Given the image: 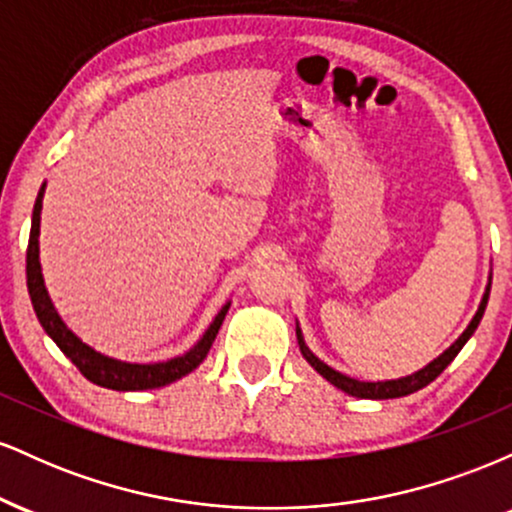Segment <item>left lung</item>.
<instances>
[{
    "label": "left lung",
    "instance_id": "left-lung-1",
    "mask_svg": "<svg viewBox=\"0 0 512 512\" xmlns=\"http://www.w3.org/2000/svg\"><path fill=\"white\" fill-rule=\"evenodd\" d=\"M489 293H491V272H489V284H486L484 296H481V303H479L477 313H474L472 320H469L467 330H464L460 337H457L455 342H452L448 349H445L438 358H433L431 363H426L424 368L414 370V373H411V375H404V378L378 380V383H370V380L349 378V375L339 373V370H334L332 366H327L325 361H320V358H317L313 351L308 349V344H305V339H303V330H301V325H298V322H296V339H298V346H301V354H303L305 361H308L310 366H313L317 373H320L322 378L327 380V383L337 387V390L346 392V395L361 397V399H397V397H407V395H411V392H419L421 387H426L428 383H433V380H436L438 375L450 366L452 358L460 354V349L469 342V337H472L474 330H477V327H479L481 317H484L486 303H489Z\"/></svg>",
    "mask_w": 512,
    "mask_h": 512
}]
</instances>
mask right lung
Wrapping results in <instances>:
<instances>
[{
  "label": "right lung",
  "instance_id": "obj_1",
  "mask_svg": "<svg viewBox=\"0 0 512 512\" xmlns=\"http://www.w3.org/2000/svg\"><path fill=\"white\" fill-rule=\"evenodd\" d=\"M48 180L40 185L38 197L33 204V216H31V238H28V252H26V281H28V296H31L33 310L38 315L40 325L48 332V337L62 349V354L81 370L86 380L91 383L108 387V390L117 392H137V390H154V387H166L175 380L185 378L187 373H192L199 363L204 361L209 354L211 344H214L216 334L221 330V322L226 317L231 301L216 313L211 325L204 330L202 337L197 339L195 346L185 351V354L168 358V361H154V363H132V361H120V358L105 356L101 351H96L93 346H88L84 339L76 337L69 330L67 322L62 320V315L57 313L55 303H52L48 286H45L43 267H40V214H43V197Z\"/></svg>",
  "mask_w": 512,
  "mask_h": 512
}]
</instances>
